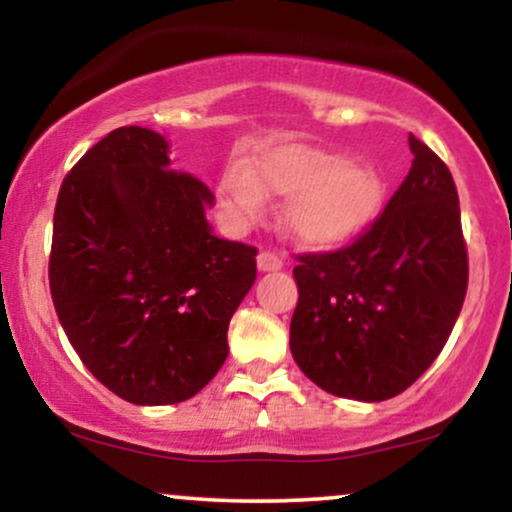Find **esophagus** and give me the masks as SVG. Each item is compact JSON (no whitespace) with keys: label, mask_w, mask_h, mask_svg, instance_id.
<instances>
[{"label":"esophagus","mask_w":512,"mask_h":512,"mask_svg":"<svg viewBox=\"0 0 512 512\" xmlns=\"http://www.w3.org/2000/svg\"><path fill=\"white\" fill-rule=\"evenodd\" d=\"M257 267H260L262 272H276V269L284 267V260H281L274 250H262L260 255H257Z\"/></svg>","instance_id":"1"}]
</instances>
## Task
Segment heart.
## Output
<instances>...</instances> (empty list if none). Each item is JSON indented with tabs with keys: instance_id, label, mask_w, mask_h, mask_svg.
Returning a JSON list of instances; mask_svg holds the SVG:
<instances>
[{
	"instance_id": "heart-1",
	"label": "heart",
	"mask_w": 512,
	"mask_h": 512,
	"mask_svg": "<svg viewBox=\"0 0 512 512\" xmlns=\"http://www.w3.org/2000/svg\"><path fill=\"white\" fill-rule=\"evenodd\" d=\"M383 192L378 170L361 158H344L317 146H281L245 168L233 166L219 182V204L228 219L250 226L264 197H289L284 228L305 245L337 243L363 226Z\"/></svg>"
}]
</instances>
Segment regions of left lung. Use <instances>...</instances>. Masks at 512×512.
Wrapping results in <instances>:
<instances>
[{
	"label": "left lung",
	"mask_w": 512,
	"mask_h": 512,
	"mask_svg": "<svg viewBox=\"0 0 512 512\" xmlns=\"http://www.w3.org/2000/svg\"><path fill=\"white\" fill-rule=\"evenodd\" d=\"M409 149L407 178L349 245L296 255L291 354L330 395L383 402L414 385L467 296L455 180L414 134Z\"/></svg>",
	"instance_id": "8db88e82"
}]
</instances>
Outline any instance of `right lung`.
<instances>
[{
	"label": "right lung",
	"instance_id": "right-lung-1",
	"mask_svg": "<svg viewBox=\"0 0 512 512\" xmlns=\"http://www.w3.org/2000/svg\"><path fill=\"white\" fill-rule=\"evenodd\" d=\"M211 190L170 168L168 142L117 127L62 180L50 293L84 366L132 404L195 397L228 356L257 248L211 233Z\"/></svg>",
	"mask_w": 512,
	"mask_h": 512
}]
</instances>
